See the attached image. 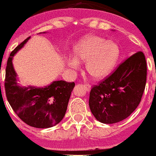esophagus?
I'll list each match as a JSON object with an SVG mask.
<instances>
[{"instance_id":"esophagus-1","label":"esophagus","mask_w":156,"mask_h":156,"mask_svg":"<svg viewBox=\"0 0 156 156\" xmlns=\"http://www.w3.org/2000/svg\"><path fill=\"white\" fill-rule=\"evenodd\" d=\"M84 86H86V89H87L88 90H90V89H91V86H90V85H89V84H88V83H86V84H85Z\"/></svg>"}]
</instances>
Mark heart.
<instances>
[{"label":"heart","instance_id":"b5f03b06","mask_svg":"<svg viewBox=\"0 0 156 156\" xmlns=\"http://www.w3.org/2000/svg\"><path fill=\"white\" fill-rule=\"evenodd\" d=\"M119 55V47L115 41L98 35H87L75 47L74 58H67L66 63L70 68L78 69L79 61L86 62L87 73L92 77L101 79L112 71Z\"/></svg>","mask_w":156,"mask_h":156}]
</instances>
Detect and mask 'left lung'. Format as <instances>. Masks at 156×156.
Segmentation results:
<instances>
[{"instance_id": "1", "label": "left lung", "mask_w": 156, "mask_h": 156, "mask_svg": "<svg viewBox=\"0 0 156 156\" xmlns=\"http://www.w3.org/2000/svg\"><path fill=\"white\" fill-rule=\"evenodd\" d=\"M146 70L144 54L139 51L120 64L99 85L92 87L89 105L97 121L115 124L130 116L141 101Z\"/></svg>"}]
</instances>
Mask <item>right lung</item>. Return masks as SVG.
Instances as JSON below:
<instances>
[{
  "label": "right lung",
  "mask_w": 156,
  "mask_h": 156,
  "mask_svg": "<svg viewBox=\"0 0 156 156\" xmlns=\"http://www.w3.org/2000/svg\"><path fill=\"white\" fill-rule=\"evenodd\" d=\"M29 38L19 44L9 57L4 84L6 95L15 113L26 124L36 128H49L64 118L75 83L56 80L44 87L20 86L13 58Z\"/></svg>",
  "instance_id": "right-lung-1"
}]
</instances>
